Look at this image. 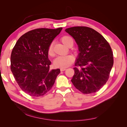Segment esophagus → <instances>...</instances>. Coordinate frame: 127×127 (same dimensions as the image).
<instances>
[{
  "label": "esophagus",
  "mask_w": 127,
  "mask_h": 127,
  "mask_svg": "<svg viewBox=\"0 0 127 127\" xmlns=\"http://www.w3.org/2000/svg\"><path fill=\"white\" fill-rule=\"evenodd\" d=\"M66 70V68H60V70L61 71H63Z\"/></svg>",
  "instance_id": "obj_1"
}]
</instances>
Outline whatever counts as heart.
Masks as SVG:
<instances>
[{"label": "heart", "mask_w": 127, "mask_h": 127, "mask_svg": "<svg viewBox=\"0 0 127 127\" xmlns=\"http://www.w3.org/2000/svg\"><path fill=\"white\" fill-rule=\"evenodd\" d=\"M61 40L63 43L68 47H71L74 44V41L72 38L68 35H64L61 37ZM53 43L49 44L48 48V55L49 57H53L55 56L54 51H53ZM74 61V57L73 56L69 55L64 56H59L55 60L54 64L56 67L60 68H66L73 63Z\"/></svg>", "instance_id": "1"}]
</instances>
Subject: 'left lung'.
Returning <instances> with one entry per match:
<instances>
[{"label": "left lung", "instance_id": "left-lung-1", "mask_svg": "<svg viewBox=\"0 0 127 127\" xmlns=\"http://www.w3.org/2000/svg\"><path fill=\"white\" fill-rule=\"evenodd\" d=\"M77 43L80 53L71 80L83 94L99 91L109 79L113 64V55L109 43L101 34L86 26L66 29Z\"/></svg>", "mask_w": 127, "mask_h": 127}]
</instances>
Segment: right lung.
Instances as JSON below:
<instances>
[{
	"mask_svg": "<svg viewBox=\"0 0 127 127\" xmlns=\"http://www.w3.org/2000/svg\"><path fill=\"white\" fill-rule=\"evenodd\" d=\"M63 28L36 29L20 37L10 56V69L18 85L32 96L45 95L52 87L59 69H50L48 48Z\"/></svg>",
	"mask_w": 127,
	"mask_h": 127,
	"instance_id": "obj_1",
	"label": "right lung"
}]
</instances>
